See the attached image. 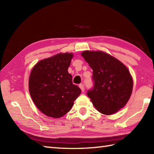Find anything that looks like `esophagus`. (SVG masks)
<instances>
[{"label": "esophagus", "instance_id": "esophagus-1", "mask_svg": "<svg viewBox=\"0 0 154 154\" xmlns=\"http://www.w3.org/2000/svg\"><path fill=\"white\" fill-rule=\"evenodd\" d=\"M79 87H80V89H81V91H82V92H83V91H85L84 85H83V84H80V85H79Z\"/></svg>", "mask_w": 154, "mask_h": 154}]
</instances>
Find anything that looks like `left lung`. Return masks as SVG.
<instances>
[{
  "label": "left lung",
  "instance_id": "left-lung-1",
  "mask_svg": "<svg viewBox=\"0 0 154 154\" xmlns=\"http://www.w3.org/2000/svg\"><path fill=\"white\" fill-rule=\"evenodd\" d=\"M81 55L93 69V87L87 96L100 113L110 115L126 105L132 94L133 80L128 68L103 51H85Z\"/></svg>",
  "mask_w": 154,
  "mask_h": 154
}]
</instances>
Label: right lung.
Segmentation results:
<instances>
[{"label":"right lung","instance_id":"right-lung-1","mask_svg":"<svg viewBox=\"0 0 154 154\" xmlns=\"http://www.w3.org/2000/svg\"><path fill=\"white\" fill-rule=\"evenodd\" d=\"M72 54H60L41 60L32 69L29 91L35 106L45 115L60 118L71 109L80 88L68 73Z\"/></svg>","mask_w":154,"mask_h":154}]
</instances>
